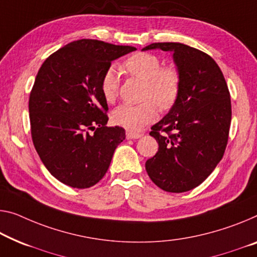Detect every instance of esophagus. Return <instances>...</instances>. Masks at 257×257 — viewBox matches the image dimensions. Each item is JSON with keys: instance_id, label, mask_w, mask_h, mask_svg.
<instances>
[{"instance_id": "esophagus-1", "label": "esophagus", "mask_w": 257, "mask_h": 257, "mask_svg": "<svg viewBox=\"0 0 257 257\" xmlns=\"http://www.w3.org/2000/svg\"><path fill=\"white\" fill-rule=\"evenodd\" d=\"M142 137L141 133H136V132H127L126 133V138L127 139H139Z\"/></svg>"}]
</instances>
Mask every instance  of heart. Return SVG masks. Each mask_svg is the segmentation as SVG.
Returning a JSON list of instances; mask_svg holds the SVG:
<instances>
[{"mask_svg":"<svg viewBox=\"0 0 257 257\" xmlns=\"http://www.w3.org/2000/svg\"><path fill=\"white\" fill-rule=\"evenodd\" d=\"M123 69L130 76L145 82L144 98L148 101L138 105L117 106L111 112V119L128 131H139L156 119L157 110L154 102L162 110L175 104L180 90V76L176 69L162 68L160 58L148 53L132 55L123 63ZM100 87L104 100L112 103L118 92V74L115 69L105 71Z\"/></svg>","mask_w":257,"mask_h":257,"instance_id":"obj_1","label":"heart"}]
</instances>
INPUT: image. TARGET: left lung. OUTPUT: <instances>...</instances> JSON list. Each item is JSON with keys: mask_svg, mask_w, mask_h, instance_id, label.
<instances>
[{"mask_svg": "<svg viewBox=\"0 0 257 257\" xmlns=\"http://www.w3.org/2000/svg\"><path fill=\"white\" fill-rule=\"evenodd\" d=\"M172 53L180 76L175 104L149 133L159 152L146 162L149 178L171 193L191 191L206 180L226 148L231 98L222 71L203 51L178 42L152 43L142 50Z\"/></svg>", "mask_w": 257, "mask_h": 257, "instance_id": "8db88e82", "label": "left lung"}]
</instances>
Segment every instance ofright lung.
<instances>
[{
    "mask_svg": "<svg viewBox=\"0 0 257 257\" xmlns=\"http://www.w3.org/2000/svg\"><path fill=\"white\" fill-rule=\"evenodd\" d=\"M134 50L81 39L55 51L39 70L29 101L31 133L42 163L61 183L88 188L108 171L125 130L106 126L101 79L112 61Z\"/></svg>",
    "mask_w": 257,
    "mask_h": 257,
    "instance_id": "add662e5",
    "label": "right lung"
}]
</instances>
